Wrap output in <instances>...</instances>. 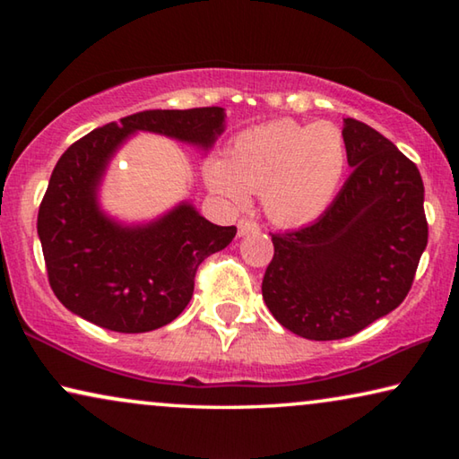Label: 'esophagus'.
I'll list each match as a JSON object with an SVG mask.
<instances>
[{
  "label": "esophagus",
  "instance_id": "1",
  "mask_svg": "<svg viewBox=\"0 0 459 459\" xmlns=\"http://www.w3.org/2000/svg\"><path fill=\"white\" fill-rule=\"evenodd\" d=\"M251 232H259V224L251 219H240L237 224V235L245 237V235H251Z\"/></svg>",
  "mask_w": 459,
  "mask_h": 459
}]
</instances>
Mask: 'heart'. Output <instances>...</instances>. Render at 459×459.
I'll return each instance as SVG.
<instances>
[{
  "label": "heart",
  "instance_id": "1",
  "mask_svg": "<svg viewBox=\"0 0 459 459\" xmlns=\"http://www.w3.org/2000/svg\"><path fill=\"white\" fill-rule=\"evenodd\" d=\"M348 168L344 135L330 123L273 121L240 131L227 158L204 168L208 188L232 206L263 192L267 216L285 227L307 224L336 200Z\"/></svg>",
  "mask_w": 459,
  "mask_h": 459
}]
</instances>
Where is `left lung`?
Here are the masks:
<instances>
[{
  "mask_svg": "<svg viewBox=\"0 0 459 459\" xmlns=\"http://www.w3.org/2000/svg\"><path fill=\"white\" fill-rule=\"evenodd\" d=\"M352 174L316 222L271 235L263 299L307 340L354 336L407 298L427 247L421 174L377 129L344 119Z\"/></svg>",
  "mask_w": 459,
  "mask_h": 459,
  "instance_id": "1",
  "label": "left lung"
}]
</instances>
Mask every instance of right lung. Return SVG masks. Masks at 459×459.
<instances>
[{
    "label": "right lung",
    "instance_id": "obj_1",
    "mask_svg": "<svg viewBox=\"0 0 459 459\" xmlns=\"http://www.w3.org/2000/svg\"><path fill=\"white\" fill-rule=\"evenodd\" d=\"M224 117L222 107L142 111L91 131L60 155L38 211V237L62 306L121 333L158 330L184 312L198 265L237 229L212 224L186 200L150 222L127 224L100 208L99 192L131 135L147 131L208 152Z\"/></svg>",
    "mask_w": 459,
    "mask_h": 459
}]
</instances>
